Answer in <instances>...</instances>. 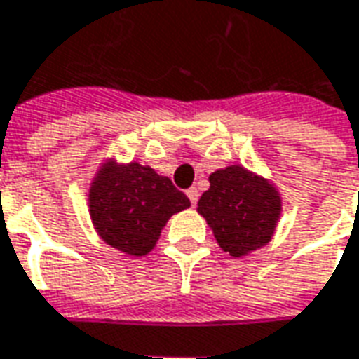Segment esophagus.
<instances>
[{"instance_id": "34e87169", "label": "esophagus", "mask_w": 359, "mask_h": 359, "mask_svg": "<svg viewBox=\"0 0 359 359\" xmlns=\"http://www.w3.org/2000/svg\"><path fill=\"white\" fill-rule=\"evenodd\" d=\"M187 196L190 198V204H192V205H196V204H198V196H200V194H198L196 188H188V190H187Z\"/></svg>"}]
</instances>
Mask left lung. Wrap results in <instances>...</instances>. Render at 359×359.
<instances>
[{
    "label": "left lung",
    "mask_w": 359,
    "mask_h": 359,
    "mask_svg": "<svg viewBox=\"0 0 359 359\" xmlns=\"http://www.w3.org/2000/svg\"><path fill=\"white\" fill-rule=\"evenodd\" d=\"M198 212L225 252L245 257L272 239L280 196L266 180L233 165L210 175V188L200 198Z\"/></svg>",
    "instance_id": "left-lung-1"
}]
</instances>
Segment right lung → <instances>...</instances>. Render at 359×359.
Returning <instances> with one entry per match:
<instances>
[{"label": "right lung", "mask_w": 359, "mask_h": 359, "mask_svg": "<svg viewBox=\"0 0 359 359\" xmlns=\"http://www.w3.org/2000/svg\"><path fill=\"white\" fill-rule=\"evenodd\" d=\"M89 202L99 235L132 257L147 255L167 219L190 205L171 180L140 163L104 165L93 182Z\"/></svg>", "instance_id": "add662e5"}]
</instances>
